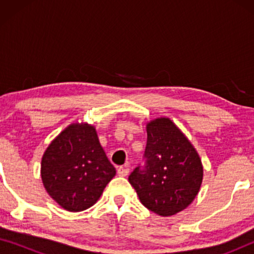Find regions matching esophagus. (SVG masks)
<instances>
[{
    "label": "esophagus",
    "mask_w": 254,
    "mask_h": 254,
    "mask_svg": "<svg viewBox=\"0 0 254 254\" xmlns=\"http://www.w3.org/2000/svg\"><path fill=\"white\" fill-rule=\"evenodd\" d=\"M128 172H129V169H128L127 166H119V168L117 169L118 176L120 177H126L128 175Z\"/></svg>",
    "instance_id": "esophagus-1"
}]
</instances>
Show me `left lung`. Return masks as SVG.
I'll list each match as a JSON object with an SVG mask.
<instances>
[{
	"label": "left lung",
	"instance_id": "obj_1",
	"mask_svg": "<svg viewBox=\"0 0 254 254\" xmlns=\"http://www.w3.org/2000/svg\"><path fill=\"white\" fill-rule=\"evenodd\" d=\"M147 134L144 164H138L128 180L145 208L171 216L195 199L202 164L190 142L168 118L150 121Z\"/></svg>",
	"mask_w": 254,
	"mask_h": 254
}]
</instances>
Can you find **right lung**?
I'll return each mask as SVG.
<instances>
[{
	"label": "right lung",
	"mask_w": 254,
	"mask_h": 254,
	"mask_svg": "<svg viewBox=\"0 0 254 254\" xmlns=\"http://www.w3.org/2000/svg\"><path fill=\"white\" fill-rule=\"evenodd\" d=\"M116 175L95 127L72 124L46 149L41 179L47 193L69 211L93 206Z\"/></svg>",
	"instance_id": "add662e5"
}]
</instances>
